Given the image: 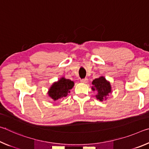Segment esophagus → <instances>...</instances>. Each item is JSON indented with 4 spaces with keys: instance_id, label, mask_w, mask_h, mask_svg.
<instances>
[{
    "instance_id": "1",
    "label": "esophagus",
    "mask_w": 149,
    "mask_h": 149,
    "mask_svg": "<svg viewBox=\"0 0 149 149\" xmlns=\"http://www.w3.org/2000/svg\"><path fill=\"white\" fill-rule=\"evenodd\" d=\"M87 81H88L87 78H85V79H81V82L83 83V84H86V83L87 82Z\"/></svg>"
}]
</instances>
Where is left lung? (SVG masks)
Instances as JSON below:
<instances>
[{"instance_id": "left-lung-1", "label": "left lung", "mask_w": 149, "mask_h": 149, "mask_svg": "<svg viewBox=\"0 0 149 149\" xmlns=\"http://www.w3.org/2000/svg\"><path fill=\"white\" fill-rule=\"evenodd\" d=\"M92 84L94 85L92 87V89L93 91H97L98 95H96V97L100 101H102L104 99H106V97L108 93H111L110 84L106 80L104 77H100L94 79Z\"/></svg>"}]
</instances>
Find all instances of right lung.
Segmentation results:
<instances>
[{"label":"right lung","instance_id":"1","mask_svg":"<svg viewBox=\"0 0 149 149\" xmlns=\"http://www.w3.org/2000/svg\"><path fill=\"white\" fill-rule=\"evenodd\" d=\"M74 83L70 79L62 77L58 81L53 84L49 91V95L54 100H58L66 97L74 87Z\"/></svg>","mask_w":149,"mask_h":149}]
</instances>
